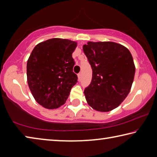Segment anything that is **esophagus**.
Here are the masks:
<instances>
[{
	"mask_svg": "<svg viewBox=\"0 0 157 157\" xmlns=\"http://www.w3.org/2000/svg\"><path fill=\"white\" fill-rule=\"evenodd\" d=\"M78 79L79 81H80L82 79V73H79L78 75Z\"/></svg>",
	"mask_w": 157,
	"mask_h": 157,
	"instance_id": "obj_1",
	"label": "esophagus"
}]
</instances>
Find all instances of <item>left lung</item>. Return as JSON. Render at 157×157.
<instances>
[{
    "instance_id": "8db88e82",
    "label": "left lung",
    "mask_w": 157,
    "mask_h": 157,
    "mask_svg": "<svg viewBox=\"0 0 157 157\" xmlns=\"http://www.w3.org/2000/svg\"><path fill=\"white\" fill-rule=\"evenodd\" d=\"M83 50L93 71L91 84L84 91L87 103L102 112L114 109L125 99L134 81L131 52L111 41H89Z\"/></svg>"
}]
</instances>
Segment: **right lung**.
Here are the masks:
<instances>
[{
	"instance_id": "obj_1",
	"label": "right lung",
	"mask_w": 157,
	"mask_h": 157,
	"mask_svg": "<svg viewBox=\"0 0 157 157\" xmlns=\"http://www.w3.org/2000/svg\"><path fill=\"white\" fill-rule=\"evenodd\" d=\"M77 42L53 38L34 48L27 62V80L33 97L48 109L66 102L71 88L78 82L73 72L72 53Z\"/></svg>"
}]
</instances>
